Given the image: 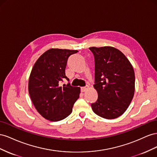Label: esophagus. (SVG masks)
I'll return each instance as SVG.
<instances>
[{
    "label": "esophagus",
    "mask_w": 157,
    "mask_h": 157,
    "mask_svg": "<svg viewBox=\"0 0 157 157\" xmlns=\"http://www.w3.org/2000/svg\"><path fill=\"white\" fill-rule=\"evenodd\" d=\"M87 88H88V86H87L81 87V91H82V92H85V91H86L87 90Z\"/></svg>",
    "instance_id": "34e87169"
}]
</instances>
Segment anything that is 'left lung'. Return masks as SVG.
<instances>
[{
  "instance_id": "1",
  "label": "left lung",
  "mask_w": 157,
  "mask_h": 157,
  "mask_svg": "<svg viewBox=\"0 0 157 157\" xmlns=\"http://www.w3.org/2000/svg\"><path fill=\"white\" fill-rule=\"evenodd\" d=\"M95 58V84L98 98L91 104L102 118L119 117L131 103L135 91V74L130 62L118 49L90 47Z\"/></svg>"
}]
</instances>
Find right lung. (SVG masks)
Instances as JSON below:
<instances>
[{"label":"right lung","instance_id":"right-lung-1","mask_svg":"<svg viewBox=\"0 0 157 157\" xmlns=\"http://www.w3.org/2000/svg\"><path fill=\"white\" fill-rule=\"evenodd\" d=\"M78 51L51 48L44 52L35 62L29 79V93L35 109L45 119L57 122L66 118L72 112L79 97L80 88L68 83L65 74L68 57Z\"/></svg>","mask_w":157,"mask_h":157}]
</instances>
